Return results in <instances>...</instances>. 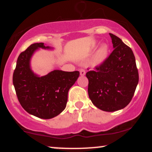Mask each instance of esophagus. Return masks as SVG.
<instances>
[{"instance_id":"34e87169","label":"esophagus","mask_w":152,"mask_h":152,"mask_svg":"<svg viewBox=\"0 0 152 152\" xmlns=\"http://www.w3.org/2000/svg\"><path fill=\"white\" fill-rule=\"evenodd\" d=\"M79 71H80V75H81V76H84V75L86 74V71H85L84 69H80Z\"/></svg>"}]
</instances>
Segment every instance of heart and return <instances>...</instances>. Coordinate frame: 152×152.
Here are the masks:
<instances>
[{
  "label": "heart",
  "instance_id": "1",
  "mask_svg": "<svg viewBox=\"0 0 152 152\" xmlns=\"http://www.w3.org/2000/svg\"><path fill=\"white\" fill-rule=\"evenodd\" d=\"M108 55V47L106 45H103L99 48L93 59H92V64L93 66H98L102 64L105 61Z\"/></svg>",
  "mask_w": 152,
  "mask_h": 152
}]
</instances>
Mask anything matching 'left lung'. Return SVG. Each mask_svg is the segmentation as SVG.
Returning <instances> with one entry per match:
<instances>
[{"mask_svg": "<svg viewBox=\"0 0 152 152\" xmlns=\"http://www.w3.org/2000/svg\"><path fill=\"white\" fill-rule=\"evenodd\" d=\"M109 35L114 50L86 76L88 96L94 105L111 112L124 109L132 101L139 82V72L130 47L115 35Z\"/></svg>", "mask_w": 152, "mask_h": 152, "instance_id": "1", "label": "left lung"}]
</instances>
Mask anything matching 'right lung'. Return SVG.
Wrapping results in <instances>:
<instances>
[{
  "instance_id": "right-lung-1",
  "label": "right lung",
  "mask_w": 152,
  "mask_h": 152,
  "mask_svg": "<svg viewBox=\"0 0 152 152\" xmlns=\"http://www.w3.org/2000/svg\"><path fill=\"white\" fill-rule=\"evenodd\" d=\"M38 48H49L43 43L31 44L17 59L13 83L18 102L30 114L43 119L58 116L65 109L69 90L79 76V71L54 70L38 77L30 69V59Z\"/></svg>"
}]
</instances>
